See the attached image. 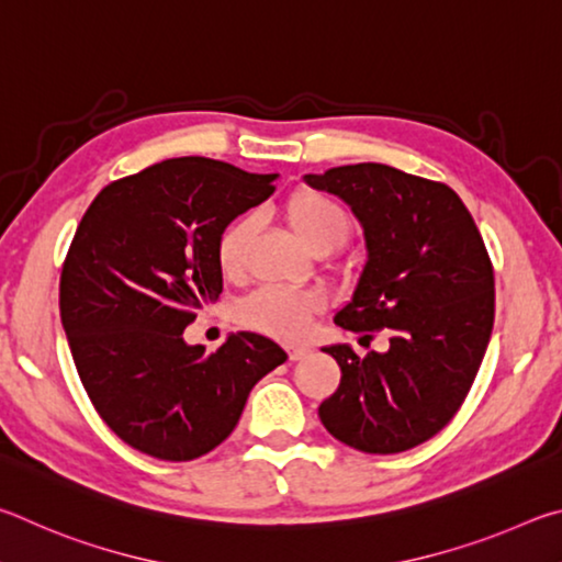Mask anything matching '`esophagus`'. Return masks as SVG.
<instances>
[{
  "label": "esophagus",
  "mask_w": 562,
  "mask_h": 562,
  "mask_svg": "<svg viewBox=\"0 0 562 562\" xmlns=\"http://www.w3.org/2000/svg\"><path fill=\"white\" fill-rule=\"evenodd\" d=\"M286 352H289V360H303L311 352V348L308 346H289Z\"/></svg>",
  "instance_id": "obj_1"
}]
</instances>
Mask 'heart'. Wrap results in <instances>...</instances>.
<instances>
[{"label": "heart", "mask_w": 562, "mask_h": 562, "mask_svg": "<svg viewBox=\"0 0 562 562\" xmlns=\"http://www.w3.org/2000/svg\"><path fill=\"white\" fill-rule=\"evenodd\" d=\"M283 214L296 232L299 239L308 246L311 251L330 246H338L348 239L350 222L348 214L342 212L338 202H333L328 194L301 187L289 194L283 204ZM251 236L249 220H234L226 224L220 239H216V266L226 279H236L244 271L246 261V244ZM328 299L318 289H279L263 286L254 291L239 303V323L251 330H259L263 336L279 340H296L308 330L313 316L326 311Z\"/></svg>", "instance_id": "b5f03b06"}]
</instances>
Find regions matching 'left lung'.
Returning a JSON list of instances; mask_svg holds the SVG:
<instances>
[{
  "label": "left lung",
  "instance_id": "1",
  "mask_svg": "<svg viewBox=\"0 0 562 562\" xmlns=\"http://www.w3.org/2000/svg\"><path fill=\"white\" fill-rule=\"evenodd\" d=\"M306 182L348 202L366 232L368 261L336 323L390 330L387 352L323 348L340 385L318 417L366 454L407 451L449 425L484 360L496 301L484 239L451 187L397 167L342 165Z\"/></svg>",
  "mask_w": 562,
  "mask_h": 562
}]
</instances>
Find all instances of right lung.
I'll return each mask as SVG.
<instances>
[{"label":"right lung","mask_w":562,"mask_h":562,"mask_svg":"<svg viewBox=\"0 0 562 562\" xmlns=\"http://www.w3.org/2000/svg\"><path fill=\"white\" fill-rule=\"evenodd\" d=\"M276 175L175 157L98 192L68 246L58 308L78 378L125 445L192 461L232 435L251 387L286 362L236 333L206 352L182 333L222 293L216 239L273 194Z\"/></svg>","instance_id":"1"}]
</instances>
